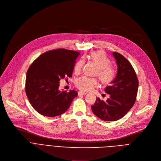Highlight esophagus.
Instances as JSON below:
<instances>
[{"label":"esophagus","mask_w":161,"mask_h":161,"mask_svg":"<svg viewBox=\"0 0 161 161\" xmlns=\"http://www.w3.org/2000/svg\"><path fill=\"white\" fill-rule=\"evenodd\" d=\"M87 93L86 92H78V95H86Z\"/></svg>","instance_id":"obj_1"}]
</instances>
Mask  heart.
Returning <instances> with one entry per match:
<instances>
[{
	"mask_svg": "<svg viewBox=\"0 0 161 161\" xmlns=\"http://www.w3.org/2000/svg\"><path fill=\"white\" fill-rule=\"evenodd\" d=\"M91 59L97 65L98 69L97 75L98 76L100 81L103 84H109L116 77L117 72L116 69L111 65V61L103 51H96L92 52L90 55ZM84 60L80 59L74 66V72L79 74L82 71ZM98 84V80L97 78L90 77L87 76H82L78 78L75 81L76 86L79 90L84 92L92 90Z\"/></svg>",
	"mask_w": 161,
	"mask_h": 161,
	"instance_id": "obj_1",
	"label": "heart"
}]
</instances>
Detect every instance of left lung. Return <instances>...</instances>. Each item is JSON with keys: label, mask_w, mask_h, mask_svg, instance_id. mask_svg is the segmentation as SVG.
Wrapping results in <instances>:
<instances>
[{"label": "left lung", "mask_w": 161, "mask_h": 161, "mask_svg": "<svg viewBox=\"0 0 161 161\" xmlns=\"http://www.w3.org/2000/svg\"><path fill=\"white\" fill-rule=\"evenodd\" d=\"M118 65L116 79L105 92L110 95L105 101L97 98L92 106L93 113L104 121H113L122 118L134 105L138 90V79L130 63L120 53L114 52Z\"/></svg>", "instance_id": "8db88e82"}]
</instances>
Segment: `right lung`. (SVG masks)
I'll return each mask as SVG.
<instances>
[{
    "label": "right lung",
    "instance_id": "right-lung-1",
    "mask_svg": "<svg viewBox=\"0 0 161 161\" xmlns=\"http://www.w3.org/2000/svg\"><path fill=\"white\" fill-rule=\"evenodd\" d=\"M80 53L59 48L40 55L29 68L25 93L32 108L40 114L55 117L64 113L78 93L59 90L61 79L72 76Z\"/></svg>",
    "mask_w": 161,
    "mask_h": 161
}]
</instances>
